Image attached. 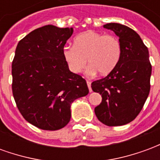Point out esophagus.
<instances>
[{"label":"esophagus","mask_w":160,"mask_h":160,"mask_svg":"<svg viewBox=\"0 0 160 160\" xmlns=\"http://www.w3.org/2000/svg\"><path fill=\"white\" fill-rule=\"evenodd\" d=\"M87 87H88V88H89V92H92V87H91V81L87 80Z\"/></svg>","instance_id":"1"}]
</instances>
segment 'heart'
<instances>
[{
    "label": "heart",
    "mask_w": 160,
    "mask_h": 160,
    "mask_svg": "<svg viewBox=\"0 0 160 160\" xmlns=\"http://www.w3.org/2000/svg\"><path fill=\"white\" fill-rule=\"evenodd\" d=\"M122 47L117 37L87 31L74 38L73 46L63 48V59L73 73L82 72L88 63L87 73L102 76L112 73L120 61Z\"/></svg>",
    "instance_id": "1"
}]
</instances>
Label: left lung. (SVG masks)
I'll return each instance as SVG.
<instances>
[{
  "label": "left lung",
  "mask_w": 160,
  "mask_h": 160,
  "mask_svg": "<svg viewBox=\"0 0 160 160\" xmlns=\"http://www.w3.org/2000/svg\"><path fill=\"white\" fill-rule=\"evenodd\" d=\"M104 28L119 38L122 55L114 71L93 81L92 89L102 96L95 114L107 126L130 122L141 112L150 92L152 66L149 52L138 33L118 23H109Z\"/></svg>",
  "instance_id": "1"
}]
</instances>
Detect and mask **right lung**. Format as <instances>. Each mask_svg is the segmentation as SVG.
I'll return each instance as SVG.
<instances>
[{
	"label": "right lung",
	"instance_id": "right-lung-1",
	"mask_svg": "<svg viewBox=\"0 0 160 160\" xmlns=\"http://www.w3.org/2000/svg\"><path fill=\"white\" fill-rule=\"evenodd\" d=\"M73 28L48 25L34 30L16 47L12 95L23 118L43 130H58L71 118V104L87 96L86 80L71 72L62 50Z\"/></svg>",
	"mask_w": 160,
	"mask_h": 160
}]
</instances>
